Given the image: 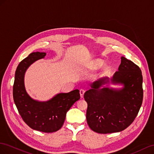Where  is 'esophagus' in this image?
Here are the masks:
<instances>
[{"label": "esophagus", "instance_id": "esophagus-1", "mask_svg": "<svg viewBox=\"0 0 154 154\" xmlns=\"http://www.w3.org/2000/svg\"><path fill=\"white\" fill-rule=\"evenodd\" d=\"M85 92V90H83V89L80 90L79 93H80V95H81V98H83V96H84Z\"/></svg>", "mask_w": 154, "mask_h": 154}]
</instances>
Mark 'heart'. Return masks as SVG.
I'll return each mask as SVG.
<instances>
[{"label": "heart", "instance_id": "obj_1", "mask_svg": "<svg viewBox=\"0 0 154 154\" xmlns=\"http://www.w3.org/2000/svg\"><path fill=\"white\" fill-rule=\"evenodd\" d=\"M103 65V62L101 60H94V61H93V62H91V66L94 69H97V68L101 67Z\"/></svg>", "mask_w": 154, "mask_h": 154}]
</instances>
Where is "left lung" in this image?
Returning a JSON list of instances; mask_svg holds the SVG:
<instances>
[{
    "label": "left lung",
    "mask_w": 154,
    "mask_h": 154,
    "mask_svg": "<svg viewBox=\"0 0 154 154\" xmlns=\"http://www.w3.org/2000/svg\"><path fill=\"white\" fill-rule=\"evenodd\" d=\"M121 59L118 71L113 74L110 82L113 85H122V88L108 87L109 79L106 77L94 82L84 95L88 104L87 123L97 133L109 134L124 130L132 123L141 106V70L125 57Z\"/></svg>",
    "instance_id": "8db88e82"
}]
</instances>
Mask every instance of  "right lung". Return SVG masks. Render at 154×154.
Segmentation results:
<instances>
[{
	"mask_svg": "<svg viewBox=\"0 0 154 154\" xmlns=\"http://www.w3.org/2000/svg\"><path fill=\"white\" fill-rule=\"evenodd\" d=\"M46 55L45 52H33L19 63L15 71L13 96L21 117L31 128L51 133L63 126L67 112L80 99V94L77 89L60 93L47 101H38L28 94L24 86L26 70Z\"/></svg>",
	"mask_w": 154,
	"mask_h": 154,
	"instance_id": "1",
	"label": "right lung"
}]
</instances>
